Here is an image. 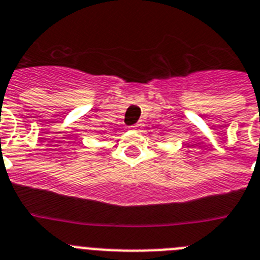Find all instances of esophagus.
I'll return each mask as SVG.
<instances>
[{
  "instance_id": "34e87169",
  "label": "esophagus",
  "mask_w": 260,
  "mask_h": 260,
  "mask_svg": "<svg viewBox=\"0 0 260 260\" xmlns=\"http://www.w3.org/2000/svg\"><path fill=\"white\" fill-rule=\"evenodd\" d=\"M132 130H134V132H141L142 125L141 123H135V125L132 126Z\"/></svg>"
}]
</instances>
